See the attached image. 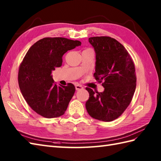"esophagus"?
Wrapping results in <instances>:
<instances>
[{"mask_svg": "<svg viewBox=\"0 0 161 161\" xmlns=\"http://www.w3.org/2000/svg\"><path fill=\"white\" fill-rule=\"evenodd\" d=\"M83 87L81 86V85L80 84H77L75 85V89H76L77 91H80V90H82L83 89Z\"/></svg>", "mask_w": 161, "mask_h": 161, "instance_id": "34e87169", "label": "esophagus"}]
</instances>
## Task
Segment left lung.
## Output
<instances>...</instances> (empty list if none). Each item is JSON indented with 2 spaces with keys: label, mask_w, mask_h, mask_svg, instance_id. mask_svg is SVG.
Segmentation results:
<instances>
[{
  "label": "left lung",
  "mask_w": 161,
  "mask_h": 161,
  "mask_svg": "<svg viewBox=\"0 0 161 161\" xmlns=\"http://www.w3.org/2000/svg\"><path fill=\"white\" fill-rule=\"evenodd\" d=\"M96 54L93 76L102 82V93L86 89L89 99L86 102L87 112L98 120L110 122L119 117L131 103L136 87L134 63L125 47L109 36L88 39Z\"/></svg>",
  "instance_id": "left-lung-1"
}]
</instances>
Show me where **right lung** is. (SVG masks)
<instances>
[{"instance_id": "1", "label": "right lung", "mask_w": 161, "mask_h": 161, "mask_svg": "<svg viewBox=\"0 0 161 161\" xmlns=\"http://www.w3.org/2000/svg\"><path fill=\"white\" fill-rule=\"evenodd\" d=\"M80 41L63 37H46L32 45L20 64L18 81L27 103L36 114L46 118L64 114L73 97L75 87L54 82L52 71L62 64L68 50L81 46Z\"/></svg>"}]
</instances>
